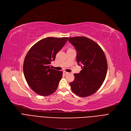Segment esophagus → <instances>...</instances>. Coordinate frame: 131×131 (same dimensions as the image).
Wrapping results in <instances>:
<instances>
[{
    "label": "esophagus",
    "mask_w": 131,
    "mask_h": 131,
    "mask_svg": "<svg viewBox=\"0 0 131 131\" xmlns=\"http://www.w3.org/2000/svg\"><path fill=\"white\" fill-rule=\"evenodd\" d=\"M63 74H64V75H67V74H68V72H65V71H64V72H63Z\"/></svg>",
    "instance_id": "1"
}]
</instances>
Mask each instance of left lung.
I'll return each instance as SVG.
<instances>
[{"mask_svg":"<svg viewBox=\"0 0 131 131\" xmlns=\"http://www.w3.org/2000/svg\"><path fill=\"white\" fill-rule=\"evenodd\" d=\"M76 50V61L81 65L80 73L74 74L69 83L72 91L80 97L89 96L96 92L105 79L107 63L103 50L92 39L85 37L69 38Z\"/></svg>","mask_w":131,"mask_h":131,"instance_id":"8db88e82","label":"left lung"}]
</instances>
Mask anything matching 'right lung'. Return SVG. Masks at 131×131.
<instances>
[{
    "label": "right lung",
    "mask_w": 131,
    "mask_h": 131,
    "mask_svg": "<svg viewBox=\"0 0 131 131\" xmlns=\"http://www.w3.org/2000/svg\"><path fill=\"white\" fill-rule=\"evenodd\" d=\"M68 37H47L34 45L26 55L23 65L25 79L30 88L41 96L54 93L62 77L63 72L51 68L58 52Z\"/></svg>",
    "instance_id": "obj_1"
}]
</instances>
